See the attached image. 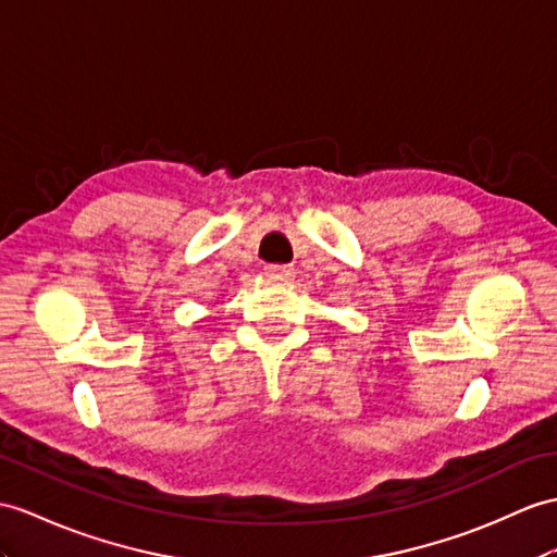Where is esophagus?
Instances as JSON below:
<instances>
[{
  "label": "esophagus",
  "mask_w": 557,
  "mask_h": 557,
  "mask_svg": "<svg viewBox=\"0 0 557 557\" xmlns=\"http://www.w3.org/2000/svg\"><path fill=\"white\" fill-rule=\"evenodd\" d=\"M264 274H267L269 278H276V281H288V278L295 276V269L288 267V264H269V267L264 269Z\"/></svg>",
  "instance_id": "34e87169"
}]
</instances>
